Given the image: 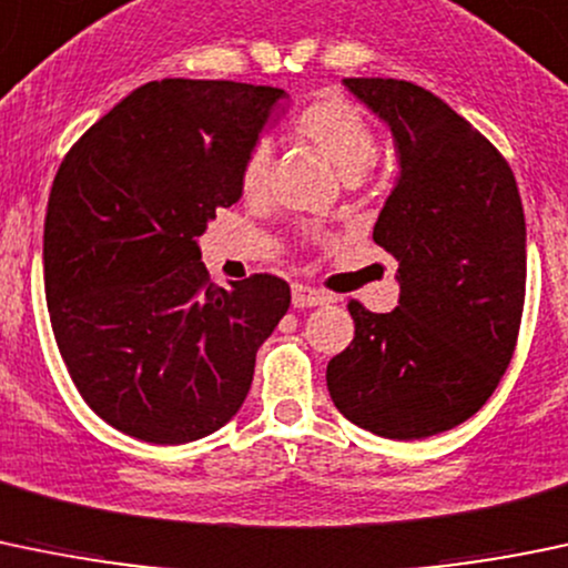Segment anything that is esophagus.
Listing matches in <instances>:
<instances>
[{
  "instance_id": "34e87169",
  "label": "esophagus",
  "mask_w": 568,
  "mask_h": 568,
  "mask_svg": "<svg viewBox=\"0 0 568 568\" xmlns=\"http://www.w3.org/2000/svg\"><path fill=\"white\" fill-rule=\"evenodd\" d=\"M327 297L323 292L312 290V286H303V284H295L292 286V306L295 308H312V306H323Z\"/></svg>"
}]
</instances>
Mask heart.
I'll list each match as a JSON object with an SVG mask.
<instances>
[{
    "label": "heart",
    "mask_w": 568,
    "mask_h": 568,
    "mask_svg": "<svg viewBox=\"0 0 568 568\" xmlns=\"http://www.w3.org/2000/svg\"><path fill=\"white\" fill-rule=\"evenodd\" d=\"M297 139L317 148L342 178L358 180L377 161V133L364 111L338 95H323L308 103L292 120ZM273 150L267 142H256L248 150L241 172V189L245 196L260 199L271 189Z\"/></svg>",
    "instance_id": "heart-1"
}]
</instances>
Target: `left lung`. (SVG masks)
Listing matches in <instances>:
<instances>
[{
    "mask_svg": "<svg viewBox=\"0 0 568 568\" xmlns=\"http://www.w3.org/2000/svg\"><path fill=\"white\" fill-rule=\"evenodd\" d=\"M344 87L399 153L372 235L399 262V306L349 303L355 338L327 364V390L361 429L420 440L481 410L511 364L528 271L523 199L506 158L429 90L396 79Z\"/></svg>",
    "mask_w": 568,
    "mask_h": 568,
    "instance_id": "obj_1",
    "label": "left lung"
}]
</instances>
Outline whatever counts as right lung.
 Instances as JSON below:
<instances>
[{
  "mask_svg": "<svg viewBox=\"0 0 568 568\" xmlns=\"http://www.w3.org/2000/svg\"><path fill=\"white\" fill-rule=\"evenodd\" d=\"M278 87H139L60 163L43 230L51 327L81 399L136 440L213 435L245 402L256 349L290 308L278 276L210 284L199 251Z\"/></svg>",
  "mask_w": 568,
  "mask_h": 568,
  "instance_id": "right-lung-1",
  "label": "right lung"
}]
</instances>
